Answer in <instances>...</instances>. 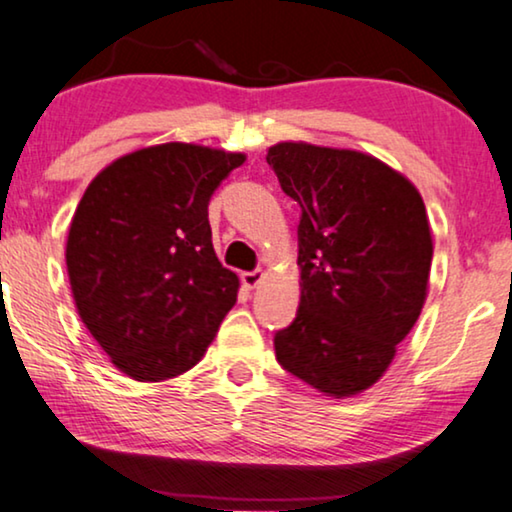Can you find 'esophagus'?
Instances as JSON below:
<instances>
[{
	"label": "esophagus",
	"instance_id": "esophagus-1",
	"mask_svg": "<svg viewBox=\"0 0 512 512\" xmlns=\"http://www.w3.org/2000/svg\"><path fill=\"white\" fill-rule=\"evenodd\" d=\"M263 270H251V272H242V284L247 286V289H256L258 284L263 282Z\"/></svg>",
	"mask_w": 512,
	"mask_h": 512
}]
</instances>
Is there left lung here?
<instances>
[{
    "instance_id": "left-lung-1",
    "label": "left lung",
    "mask_w": 512,
    "mask_h": 512,
    "mask_svg": "<svg viewBox=\"0 0 512 512\" xmlns=\"http://www.w3.org/2000/svg\"><path fill=\"white\" fill-rule=\"evenodd\" d=\"M268 165L300 205V305L275 333L279 366L326 396L373 387L422 312L433 258L422 195L368 153L270 146Z\"/></svg>"
}]
</instances>
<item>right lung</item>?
Returning <instances> with one entry per match:
<instances>
[{"label":"right lung","instance_id":"right-lung-1","mask_svg":"<svg viewBox=\"0 0 512 512\" xmlns=\"http://www.w3.org/2000/svg\"><path fill=\"white\" fill-rule=\"evenodd\" d=\"M244 153L158 144L90 181L67 237L74 303L111 363L132 380L186 373L237 300L214 254L207 205Z\"/></svg>","mask_w":512,"mask_h":512}]
</instances>
